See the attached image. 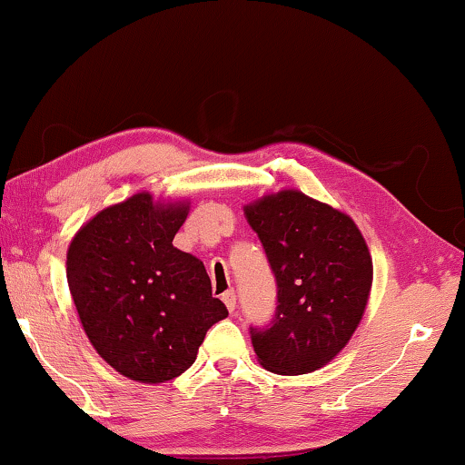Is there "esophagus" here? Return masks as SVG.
Returning a JSON list of instances; mask_svg holds the SVG:
<instances>
[{
	"label": "esophagus",
	"instance_id": "obj_1",
	"mask_svg": "<svg viewBox=\"0 0 465 465\" xmlns=\"http://www.w3.org/2000/svg\"><path fill=\"white\" fill-rule=\"evenodd\" d=\"M223 302L228 307V312H234V307H237V292H234L232 289L223 292Z\"/></svg>",
	"mask_w": 465,
	"mask_h": 465
}]
</instances>
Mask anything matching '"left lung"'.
<instances>
[{"label": "left lung", "mask_w": 465, "mask_h": 465, "mask_svg": "<svg viewBox=\"0 0 465 465\" xmlns=\"http://www.w3.org/2000/svg\"><path fill=\"white\" fill-rule=\"evenodd\" d=\"M276 278V312L249 326L260 363L297 376L326 366L351 339L372 287V257L345 213L299 191L245 208Z\"/></svg>", "instance_id": "1"}]
</instances>
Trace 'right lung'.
Returning <instances> with one entry per match:
<instances>
[{
  "label": "right lung",
  "instance_id": "1",
  "mask_svg": "<svg viewBox=\"0 0 465 465\" xmlns=\"http://www.w3.org/2000/svg\"><path fill=\"white\" fill-rule=\"evenodd\" d=\"M187 208L139 193L99 212L68 247L66 278L84 332L131 381L183 374L205 332L228 316L203 263L173 245Z\"/></svg>",
  "mask_w": 465,
  "mask_h": 465
}]
</instances>
